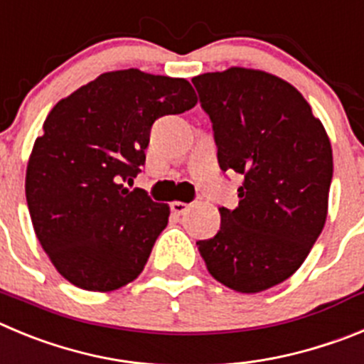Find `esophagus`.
I'll return each mask as SVG.
<instances>
[{
	"instance_id": "34e87169",
	"label": "esophagus",
	"mask_w": 364,
	"mask_h": 364,
	"mask_svg": "<svg viewBox=\"0 0 364 364\" xmlns=\"http://www.w3.org/2000/svg\"><path fill=\"white\" fill-rule=\"evenodd\" d=\"M170 208H172V212H174L176 215H183L186 214V210L190 208L188 203H183V201H174L172 205H170Z\"/></svg>"
}]
</instances>
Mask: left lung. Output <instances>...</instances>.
Returning <instances> with one entry per match:
<instances>
[{"instance_id": "8db88e82", "label": "left lung", "mask_w": 364, "mask_h": 364, "mask_svg": "<svg viewBox=\"0 0 364 364\" xmlns=\"http://www.w3.org/2000/svg\"><path fill=\"white\" fill-rule=\"evenodd\" d=\"M212 121L223 172L243 178L234 210L198 241L214 279L241 294L292 276L325 227L333 174L326 130L296 87L254 68L192 80Z\"/></svg>"}]
</instances>
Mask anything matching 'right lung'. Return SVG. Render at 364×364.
<instances>
[{"label": "right lung", "mask_w": 364, "mask_h": 364, "mask_svg": "<svg viewBox=\"0 0 364 364\" xmlns=\"http://www.w3.org/2000/svg\"><path fill=\"white\" fill-rule=\"evenodd\" d=\"M196 103L183 77L127 68L105 72L48 112L25 194L39 243L65 279L110 292L141 274L170 208L125 183L145 165L154 121Z\"/></svg>", "instance_id": "right-lung-1"}]
</instances>
